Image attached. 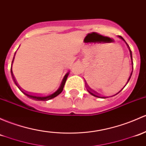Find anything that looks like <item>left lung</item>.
<instances>
[{
  "label": "left lung",
  "mask_w": 146,
  "mask_h": 146,
  "mask_svg": "<svg viewBox=\"0 0 146 146\" xmlns=\"http://www.w3.org/2000/svg\"><path fill=\"white\" fill-rule=\"evenodd\" d=\"M118 38H120V39H122V40L123 41H125V42L126 43V45H127V47H128V49H129V52H130V56H131V64H132V70H131V75H130V76H129V80H128V82H129V80H130V78H131V75H132V73H133V61H132V54H131V50H130V48H129V46L128 45V44L127 43V42H126V41L125 40H124V38H122V36H118ZM128 82H127V84L128 83ZM87 91H88V92L90 94H92V96H95V97H100V96H98L97 94H96V93L95 92H94L92 91V90H90V88H88L87 89Z\"/></svg>",
  "instance_id": "8db88e82"
}]
</instances>
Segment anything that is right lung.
<instances>
[{"mask_svg":"<svg viewBox=\"0 0 146 146\" xmlns=\"http://www.w3.org/2000/svg\"><path fill=\"white\" fill-rule=\"evenodd\" d=\"M15 54H16V52L15 53V55H14V57H13V59H12V64H13V61H14V59H15ZM12 66H11V74L12 76V79L14 80V81H15V83L16 84V85L17 86V84L16 81L15 80V78H14V75H13V73H12ZM69 75V72L66 73V74L64 76V78H63L62 81H61L60 85L59 86V87L56 88V90H55V91H54L53 92H52L51 94H49L46 95V96H34V95H30V94H28L22 91V90H20V88H19V87H18V88L19 89V90H21V92H22L25 95H27V96L29 98H31V99H34V100L36 101H48V100H50V99H53V98L56 97V96H58V95L59 94L61 93V92L63 91V89H64V85H65L66 83V79L67 78H68Z\"/></svg>","mask_w":146,"mask_h":146,"instance_id":"1","label":"right lung"}]
</instances>
